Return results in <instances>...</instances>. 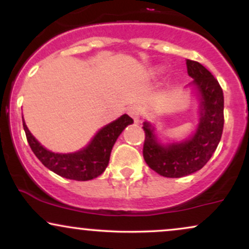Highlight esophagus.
<instances>
[{
  "instance_id": "obj_1",
  "label": "esophagus",
  "mask_w": 249,
  "mask_h": 249,
  "mask_svg": "<svg viewBox=\"0 0 249 249\" xmlns=\"http://www.w3.org/2000/svg\"><path fill=\"white\" fill-rule=\"evenodd\" d=\"M127 113L130 115V117H132L134 119V122L138 123L139 122V117H141V110H139L138 107H136V105H132V107H128L127 110Z\"/></svg>"
}]
</instances>
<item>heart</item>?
Listing matches in <instances>:
<instances>
[{"instance_id":"obj_1","label":"heart","mask_w":249,"mask_h":249,"mask_svg":"<svg viewBox=\"0 0 249 249\" xmlns=\"http://www.w3.org/2000/svg\"><path fill=\"white\" fill-rule=\"evenodd\" d=\"M157 72H162V69H157Z\"/></svg>"}]
</instances>
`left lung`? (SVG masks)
I'll use <instances>...</instances> for the list:
<instances>
[{"label": "left lung", "mask_w": 249, "mask_h": 249, "mask_svg": "<svg viewBox=\"0 0 249 249\" xmlns=\"http://www.w3.org/2000/svg\"><path fill=\"white\" fill-rule=\"evenodd\" d=\"M187 85L199 102V123L188 138L160 141L152 123L145 121L142 148L146 164L166 178H180L201 170L218 147L224 128V93L218 81L204 65L187 59Z\"/></svg>", "instance_id": "8db88e82"}]
</instances>
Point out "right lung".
Returning a JSON list of instances; mask_svg holds the SVG:
<instances>
[{"label":"right lung","mask_w":249,"mask_h":249,"mask_svg":"<svg viewBox=\"0 0 249 249\" xmlns=\"http://www.w3.org/2000/svg\"><path fill=\"white\" fill-rule=\"evenodd\" d=\"M132 123L133 119L131 117L123 115L97 131L88 145L70 153L53 152L43 146L29 131L24 118L23 128L31 150L45 167L63 178L87 181L97 178L104 172L117 138L121 136L124 128Z\"/></svg>","instance_id":"1"}]
</instances>
